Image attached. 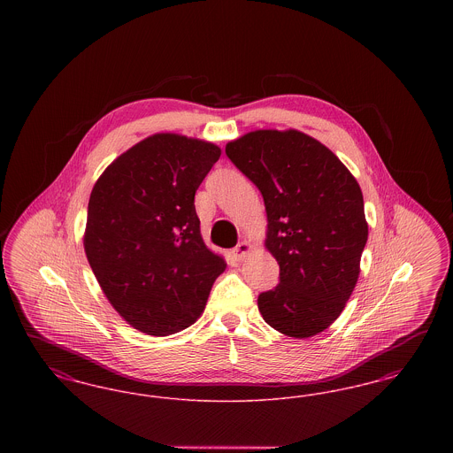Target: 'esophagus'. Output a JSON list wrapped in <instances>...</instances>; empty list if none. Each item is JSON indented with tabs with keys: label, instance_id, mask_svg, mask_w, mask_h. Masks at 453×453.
Segmentation results:
<instances>
[{
	"label": "esophagus",
	"instance_id": "1",
	"mask_svg": "<svg viewBox=\"0 0 453 453\" xmlns=\"http://www.w3.org/2000/svg\"><path fill=\"white\" fill-rule=\"evenodd\" d=\"M253 250V246L250 244V242H246V241H241L239 244H237L236 248L233 250V257L236 259L246 258L248 255H250V251Z\"/></svg>",
	"mask_w": 453,
	"mask_h": 453
}]
</instances>
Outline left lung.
Here are the masks:
<instances>
[{"instance_id": "obj_1", "label": "left lung", "mask_w": 453, "mask_h": 453, "mask_svg": "<svg viewBox=\"0 0 453 453\" xmlns=\"http://www.w3.org/2000/svg\"><path fill=\"white\" fill-rule=\"evenodd\" d=\"M226 154L263 195L265 248L280 266V283L259 294L265 323L299 340L319 334L360 275L368 224L358 181L301 130H253L227 142Z\"/></svg>"}]
</instances>
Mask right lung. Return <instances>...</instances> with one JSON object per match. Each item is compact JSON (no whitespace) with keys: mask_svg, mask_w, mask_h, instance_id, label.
I'll use <instances>...</instances> for the list:
<instances>
[{"mask_svg":"<svg viewBox=\"0 0 453 453\" xmlns=\"http://www.w3.org/2000/svg\"><path fill=\"white\" fill-rule=\"evenodd\" d=\"M220 148L159 132L111 161L88 202L85 253L111 307L146 334L200 318L226 261L200 234L195 192Z\"/></svg>","mask_w":453,"mask_h":453,"instance_id":"1","label":"right lung"}]
</instances>
